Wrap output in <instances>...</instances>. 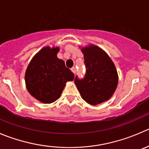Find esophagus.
Returning <instances> with one entry per match:
<instances>
[{"label":"esophagus","mask_w":149,"mask_h":149,"mask_svg":"<svg viewBox=\"0 0 149 149\" xmlns=\"http://www.w3.org/2000/svg\"><path fill=\"white\" fill-rule=\"evenodd\" d=\"M71 71L73 72V73H74V74H75V73H76V68H75V67H73V68H71Z\"/></svg>","instance_id":"34e87169"}]
</instances>
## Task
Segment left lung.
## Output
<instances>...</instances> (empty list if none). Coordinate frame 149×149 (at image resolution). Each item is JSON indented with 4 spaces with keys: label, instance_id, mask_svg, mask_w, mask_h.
<instances>
[{
    "label": "left lung",
    "instance_id": "obj_1",
    "mask_svg": "<svg viewBox=\"0 0 149 149\" xmlns=\"http://www.w3.org/2000/svg\"><path fill=\"white\" fill-rule=\"evenodd\" d=\"M84 57L86 75L75 84L81 97L90 105H98L112 97L119 81L114 63L104 50L90 44L81 49Z\"/></svg>",
    "mask_w": 149,
    "mask_h": 149
}]
</instances>
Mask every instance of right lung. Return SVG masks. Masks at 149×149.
Instances as JSON below:
<instances>
[{
	"instance_id": "obj_1",
	"label": "right lung",
	"mask_w": 149,
	"mask_h": 149,
	"mask_svg": "<svg viewBox=\"0 0 149 149\" xmlns=\"http://www.w3.org/2000/svg\"><path fill=\"white\" fill-rule=\"evenodd\" d=\"M58 47H45L29 63L24 75L29 93L43 103H52L61 95L66 82L73 81L74 74L57 57Z\"/></svg>"
}]
</instances>
